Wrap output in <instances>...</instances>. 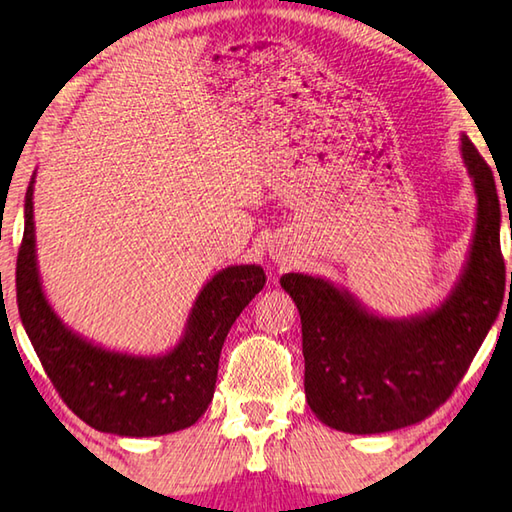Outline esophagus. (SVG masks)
I'll return each instance as SVG.
<instances>
[{"mask_svg":"<svg viewBox=\"0 0 512 512\" xmlns=\"http://www.w3.org/2000/svg\"><path fill=\"white\" fill-rule=\"evenodd\" d=\"M271 257L275 259L277 264H287V255L282 253V250H277V248H271Z\"/></svg>","mask_w":512,"mask_h":512,"instance_id":"obj_1","label":"esophagus"}]
</instances>
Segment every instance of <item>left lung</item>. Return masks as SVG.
I'll return each instance as SVG.
<instances>
[{
  "label": "left lung",
  "instance_id": "1",
  "mask_svg": "<svg viewBox=\"0 0 512 512\" xmlns=\"http://www.w3.org/2000/svg\"><path fill=\"white\" fill-rule=\"evenodd\" d=\"M461 158L476 221L463 271L438 307L386 318L325 277H280L300 311L307 404L327 427L366 436L424 420L454 393L495 325L508 287L497 185L467 135Z\"/></svg>",
  "mask_w": 512,
  "mask_h": 512
}]
</instances>
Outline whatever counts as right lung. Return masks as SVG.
Returning <instances> with one entry per match:
<instances>
[{
  "label": "right lung",
  "mask_w": 512,
  "mask_h": 512,
  "mask_svg": "<svg viewBox=\"0 0 512 512\" xmlns=\"http://www.w3.org/2000/svg\"><path fill=\"white\" fill-rule=\"evenodd\" d=\"M33 173L24 198V237L17 255V309L22 325L65 404L103 433L164 436L192 427L207 411L225 336L266 284L257 264L228 266L207 280L189 311L180 341L164 354L103 348L67 327L40 280L33 223Z\"/></svg>",
  "instance_id": "obj_1"
}]
</instances>
